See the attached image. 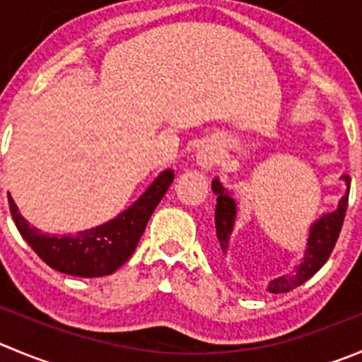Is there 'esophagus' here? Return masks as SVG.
I'll use <instances>...</instances> for the list:
<instances>
[{
    "mask_svg": "<svg viewBox=\"0 0 362 362\" xmlns=\"http://www.w3.org/2000/svg\"><path fill=\"white\" fill-rule=\"evenodd\" d=\"M197 161L201 167L209 168L216 161V153L213 149H201V153L197 154Z\"/></svg>",
    "mask_w": 362,
    "mask_h": 362,
    "instance_id": "obj_1",
    "label": "esophagus"
}]
</instances>
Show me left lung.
<instances>
[{"mask_svg":"<svg viewBox=\"0 0 362 362\" xmlns=\"http://www.w3.org/2000/svg\"><path fill=\"white\" fill-rule=\"evenodd\" d=\"M341 179L349 185L346 195L339 201L338 209L329 215L322 216L316 220L309 229L308 238V249H305L304 259L291 274L282 275V277L274 279L268 284V291L272 293H286V291L295 290L300 284H304L308 279H311L323 264L329 259L330 252H332L334 245L338 242L339 233H341L343 220L346 215V206H349V192H350V175H341ZM211 190L216 194V208H215V227H216V250L218 256L226 257L229 252V238L235 227L236 218V204L229 192L220 185L218 179H213Z\"/></svg>","mask_w":362,"mask_h":362,"instance_id":"left-lung-1","label":"left lung"}]
</instances>
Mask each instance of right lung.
Listing matches in <instances>:
<instances>
[{"label": "right lung", "mask_w": 362, "mask_h": 362, "mask_svg": "<svg viewBox=\"0 0 362 362\" xmlns=\"http://www.w3.org/2000/svg\"><path fill=\"white\" fill-rule=\"evenodd\" d=\"M172 181L174 172H161L146 194L117 218L94 229L80 230L76 235L67 236L44 235L37 227L30 226L28 220L21 216L10 195L8 206L21 236L44 263L54 270L76 277H103L113 274L120 264L132 257L151 215Z\"/></svg>", "instance_id": "add662e5"}]
</instances>
